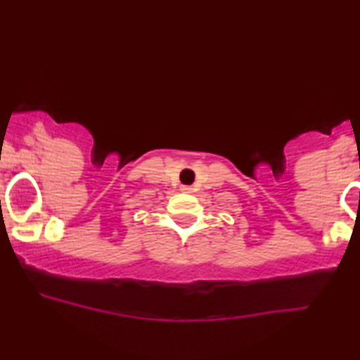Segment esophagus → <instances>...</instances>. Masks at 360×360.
Listing matches in <instances>:
<instances>
[{
	"label": "esophagus",
	"instance_id": "1",
	"mask_svg": "<svg viewBox=\"0 0 360 360\" xmlns=\"http://www.w3.org/2000/svg\"><path fill=\"white\" fill-rule=\"evenodd\" d=\"M181 189H183L184 193H189V191H191V188H189V186H183V188H181Z\"/></svg>",
	"mask_w": 360,
	"mask_h": 360
}]
</instances>
